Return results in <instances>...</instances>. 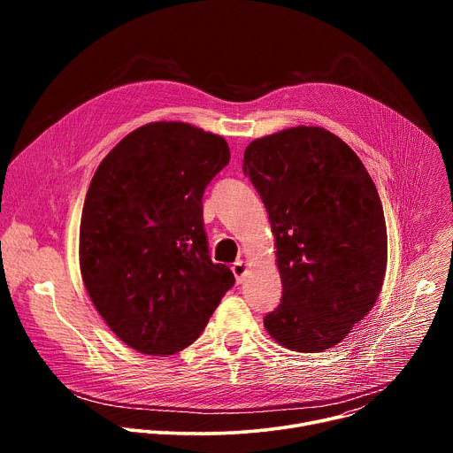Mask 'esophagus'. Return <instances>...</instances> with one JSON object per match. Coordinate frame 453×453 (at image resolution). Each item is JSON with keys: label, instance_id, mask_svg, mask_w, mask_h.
Segmentation results:
<instances>
[{"label": "esophagus", "instance_id": "obj_1", "mask_svg": "<svg viewBox=\"0 0 453 453\" xmlns=\"http://www.w3.org/2000/svg\"><path fill=\"white\" fill-rule=\"evenodd\" d=\"M231 271H233V274H234V278H236V283H242V281H243V276H245V273H247V264H245V262H236V264H233Z\"/></svg>", "mask_w": 453, "mask_h": 453}]
</instances>
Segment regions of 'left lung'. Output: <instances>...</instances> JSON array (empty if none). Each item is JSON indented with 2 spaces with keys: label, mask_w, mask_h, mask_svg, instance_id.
<instances>
[{
  "label": "left lung",
  "mask_w": 453,
  "mask_h": 453,
  "mask_svg": "<svg viewBox=\"0 0 453 453\" xmlns=\"http://www.w3.org/2000/svg\"><path fill=\"white\" fill-rule=\"evenodd\" d=\"M243 173L267 208L283 296L269 335L292 351L337 346L380 296L387 227L360 157L322 127H292L254 140Z\"/></svg>",
  "instance_id": "1"
}]
</instances>
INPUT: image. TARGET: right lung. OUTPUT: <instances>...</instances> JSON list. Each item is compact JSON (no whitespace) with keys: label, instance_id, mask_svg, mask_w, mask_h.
Instances as JSON below:
<instances>
[{"label":"right lung","instance_id":"right-lung-1","mask_svg":"<svg viewBox=\"0 0 453 453\" xmlns=\"http://www.w3.org/2000/svg\"><path fill=\"white\" fill-rule=\"evenodd\" d=\"M219 134L152 121L98 165L81 220V273L111 332L145 355L196 342L224 294L229 267L213 264L203 196L229 163Z\"/></svg>","mask_w":453,"mask_h":453}]
</instances>
